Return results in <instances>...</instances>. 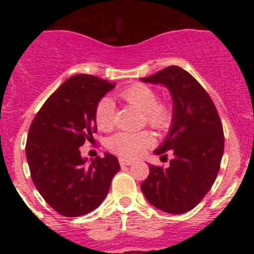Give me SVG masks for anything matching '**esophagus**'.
<instances>
[{"label": "esophagus", "instance_id": "34e87169", "mask_svg": "<svg viewBox=\"0 0 254 254\" xmlns=\"http://www.w3.org/2000/svg\"><path fill=\"white\" fill-rule=\"evenodd\" d=\"M120 164H121V167H129V165H132V164H133V161H132V160H127V159L121 158V159H120Z\"/></svg>", "mask_w": 254, "mask_h": 254}]
</instances>
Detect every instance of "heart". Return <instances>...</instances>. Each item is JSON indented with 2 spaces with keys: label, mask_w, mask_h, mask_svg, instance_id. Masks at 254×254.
<instances>
[{
  "label": "heart",
  "mask_w": 254,
  "mask_h": 254,
  "mask_svg": "<svg viewBox=\"0 0 254 254\" xmlns=\"http://www.w3.org/2000/svg\"><path fill=\"white\" fill-rule=\"evenodd\" d=\"M121 98L136 109L145 113V120L156 129L167 128L172 121V108L168 104L158 103V94L145 84H134L121 93ZM96 126L100 129H111L114 123V103L109 98L98 102L94 112ZM154 142L151 133L142 132H120L109 138L108 146L123 158H137L143 150Z\"/></svg>",
  "instance_id": "heart-1"
}]
</instances>
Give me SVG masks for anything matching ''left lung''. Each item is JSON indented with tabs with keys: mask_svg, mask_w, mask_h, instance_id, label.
<instances>
[{
	"mask_svg": "<svg viewBox=\"0 0 254 254\" xmlns=\"http://www.w3.org/2000/svg\"><path fill=\"white\" fill-rule=\"evenodd\" d=\"M141 81L163 85L170 91L172 125L154 152L174 155L167 169L150 165L141 190L159 210L183 214L202 201L216 179L224 154L223 125L210 95L186 69L169 66Z\"/></svg>",
	"mask_w": 254,
	"mask_h": 254,
	"instance_id": "1",
	"label": "left lung"
}]
</instances>
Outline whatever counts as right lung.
<instances>
[{"label": "right lung", "instance_id": "obj_1", "mask_svg": "<svg viewBox=\"0 0 254 254\" xmlns=\"http://www.w3.org/2000/svg\"><path fill=\"white\" fill-rule=\"evenodd\" d=\"M116 84L93 75L67 78L40 108L29 128L26 160L46 202L67 217L86 215L104 201L118 159L107 154L87 164L80 146L94 140V112Z\"/></svg>", "mask_w": 254, "mask_h": 254}]
</instances>
